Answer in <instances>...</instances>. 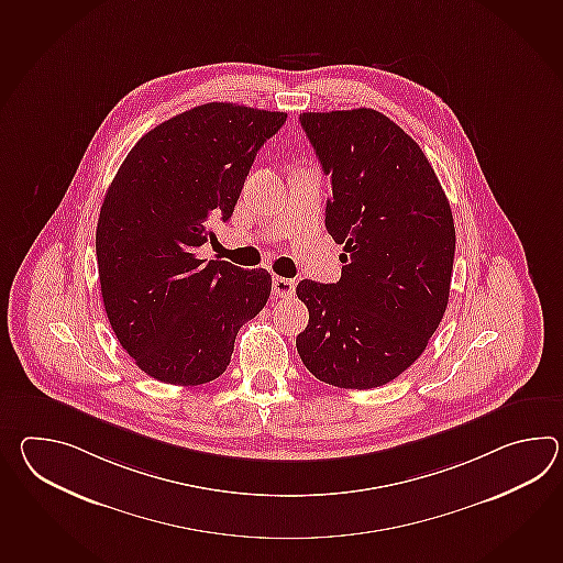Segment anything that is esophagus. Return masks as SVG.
Segmentation results:
<instances>
[{
  "label": "esophagus",
  "instance_id": "obj_1",
  "mask_svg": "<svg viewBox=\"0 0 563 563\" xmlns=\"http://www.w3.org/2000/svg\"><path fill=\"white\" fill-rule=\"evenodd\" d=\"M295 288H297V283L292 278H285V276H275L273 278V295H275L276 299L292 297Z\"/></svg>",
  "mask_w": 563,
  "mask_h": 563
}]
</instances>
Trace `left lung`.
I'll return each instance as SVG.
<instances>
[{"mask_svg": "<svg viewBox=\"0 0 563 563\" xmlns=\"http://www.w3.org/2000/svg\"><path fill=\"white\" fill-rule=\"evenodd\" d=\"M331 179L327 232L343 244L333 285L300 280L305 367L329 386L379 388L412 365L449 305L454 220L420 145L374 109L302 113Z\"/></svg>", "mask_w": 563, "mask_h": 563, "instance_id": "1", "label": "left lung"}]
</instances>
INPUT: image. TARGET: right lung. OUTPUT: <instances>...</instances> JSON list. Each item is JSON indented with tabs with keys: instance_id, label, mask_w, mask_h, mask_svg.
<instances>
[{
	"instance_id": "add662e5",
	"label": "right lung",
	"mask_w": 563,
	"mask_h": 563,
	"mask_svg": "<svg viewBox=\"0 0 563 563\" xmlns=\"http://www.w3.org/2000/svg\"><path fill=\"white\" fill-rule=\"evenodd\" d=\"M287 113L208 102L151 129L100 206L97 264L109 323L145 374L200 386L224 374L240 327L263 311L273 278L201 261L258 150Z\"/></svg>"
}]
</instances>
